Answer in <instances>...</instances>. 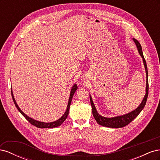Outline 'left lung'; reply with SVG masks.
<instances>
[{
    "instance_id": "left-lung-1",
    "label": "left lung",
    "mask_w": 160,
    "mask_h": 160,
    "mask_svg": "<svg viewBox=\"0 0 160 160\" xmlns=\"http://www.w3.org/2000/svg\"><path fill=\"white\" fill-rule=\"evenodd\" d=\"M133 41L135 42V45H136L138 47V50L139 51V53L141 55L143 59V61L144 63L145 66V69H146V77H147V81H146V93L145 95L144 98L142 101V103L139 105V107L135 109L134 111H132L128 114H125L122 116H118V117H115V118H105L103 117V116L100 115L98 112H97V110L95 109V107L94 105V103L92 101V98L91 95L90 97V101H91V105L92 107V112H93V115L94 118L95 119L96 122H98L99 125H103V126L105 127H108V128H123L125 126H126L127 125H128L130 122H132V121L137 117V116L139 114V113L141 112L143 108L146 105V101L148 99V91H149V84H148V67H147V64H146V61L144 59V57L143 55V52H142V48L140 43L138 40L135 39V38H133Z\"/></svg>"
}]
</instances>
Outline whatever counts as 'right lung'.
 I'll list each match as a JSON object with an SVG mask.
<instances>
[{"label": "right lung", "mask_w": 160, "mask_h": 160, "mask_svg": "<svg viewBox=\"0 0 160 160\" xmlns=\"http://www.w3.org/2000/svg\"><path fill=\"white\" fill-rule=\"evenodd\" d=\"M77 89V85H74L73 86H72V88L71 90V93H70V97H69V102H68V105H67V110L65 111V113H64V115L62 116V117L59 119L58 120L55 121V122H51V123H44V122H38V121H36L35 119H33L31 118L28 117V116H27V115H25V113H24L21 110V109L18 108V105L16 103V101L14 100V96H13V94H12V91L11 90V95H12V100L14 101V105H15L16 108H17V109L19 111V112H20L24 117H25L26 118V119L28 121V122L31 123L32 125H34V126L35 127H37L38 128H56V127H58L59 126V125H61L62 123L64 122V121L66 119L67 117L68 116V114H69V108H70V105H71V101H72V96H73L74 93L75 91Z\"/></svg>", "instance_id": "add662e5"}]
</instances>
